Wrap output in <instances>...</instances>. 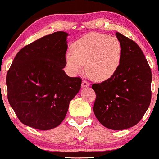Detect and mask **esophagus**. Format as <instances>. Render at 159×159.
<instances>
[{
    "mask_svg": "<svg viewBox=\"0 0 159 159\" xmlns=\"http://www.w3.org/2000/svg\"><path fill=\"white\" fill-rule=\"evenodd\" d=\"M89 84L88 83L87 81H82V87L83 88L87 87H89Z\"/></svg>",
    "mask_w": 159,
    "mask_h": 159,
    "instance_id": "esophagus-1",
    "label": "esophagus"
}]
</instances>
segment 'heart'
I'll return each mask as SVG.
<instances>
[{"instance_id":"heart-1","label":"heart","mask_w":159,"mask_h":159,"mask_svg":"<svg viewBox=\"0 0 159 159\" xmlns=\"http://www.w3.org/2000/svg\"><path fill=\"white\" fill-rule=\"evenodd\" d=\"M72 54L66 56V64L74 74L83 70L95 81H104L114 75L122 57L121 42L115 36L92 32L72 46Z\"/></svg>"}]
</instances>
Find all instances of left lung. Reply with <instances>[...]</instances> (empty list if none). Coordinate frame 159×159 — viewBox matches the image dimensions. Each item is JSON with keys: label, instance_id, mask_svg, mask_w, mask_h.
Here are the masks:
<instances>
[{"label": "left lung", "instance_id": "obj_1", "mask_svg": "<svg viewBox=\"0 0 159 159\" xmlns=\"http://www.w3.org/2000/svg\"><path fill=\"white\" fill-rule=\"evenodd\" d=\"M116 35L122 46L119 67L112 78L92 88L97 119L107 128L121 130L139 123L150 106L152 73L139 45L119 32Z\"/></svg>", "mask_w": 159, "mask_h": 159}]
</instances>
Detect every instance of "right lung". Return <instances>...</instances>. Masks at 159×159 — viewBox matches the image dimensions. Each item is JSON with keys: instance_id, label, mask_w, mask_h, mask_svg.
Returning <instances> with one entry per match:
<instances>
[{"instance_id": "obj_1", "label": "right lung", "mask_w": 159, "mask_h": 159, "mask_svg": "<svg viewBox=\"0 0 159 159\" xmlns=\"http://www.w3.org/2000/svg\"><path fill=\"white\" fill-rule=\"evenodd\" d=\"M68 33L56 32L18 52L7 75L8 101L25 125L48 130L64 121L69 104L81 89L66 66Z\"/></svg>"}]
</instances>
